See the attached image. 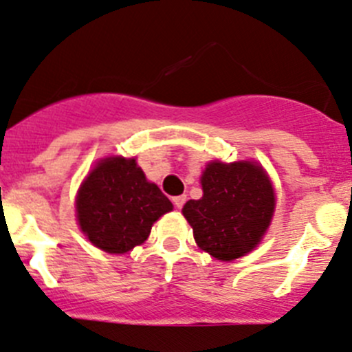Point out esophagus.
<instances>
[{"label": "esophagus", "instance_id": "34e87169", "mask_svg": "<svg viewBox=\"0 0 352 352\" xmlns=\"http://www.w3.org/2000/svg\"><path fill=\"white\" fill-rule=\"evenodd\" d=\"M186 201H187V196H175V197H172V202H173V206H175V208H182L184 204H186Z\"/></svg>", "mask_w": 352, "mask_h": 352}]
</instances>
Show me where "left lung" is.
<instances>
[{"instance_id": "obj_1", "label": "left lung", "mask_w": 352, "mask_h": 352, "mask_svg": "<svg viewBox=\"0 0 352 352\" xmlns=\"http://www.w3.org/2000/svg\"><path fill=\"white\" fill-rule=\"evenodd\" d=\"M201 184L202 197L190 199L182 209L196 243L218 261L248 254L271 225L276 206L264 168L252 162H212Z\"/></svg>"}]
</instances>
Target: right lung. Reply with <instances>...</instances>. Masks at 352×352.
I'll return each instance as SVG.
<instances>
[{"mask_svg": "<svg viewBox=\"0 0 352 352\" xmlns=\"http://www.w3.org/2000/svg\"><path fill=\"white\" fill-rule=\"evenodd\" d=\"M172 208L168 197L148 182L136 160L120 156L102 160L76 197L81 230L109 254H124L143 243L156 219Z\"/></svg>", "mask_w": 352, "mask_h": 352, "instance_id": "obj_1", "label": "right lung"}]
</instances>
